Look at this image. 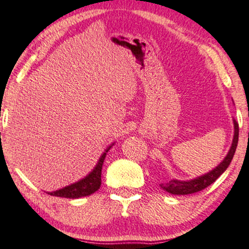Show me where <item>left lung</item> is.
Wrapping results in <instances>:
<instances>
[{"label":"left lung","mask_w":249,"mask_h":249,"mask_svg":"<svg viewBox=\"0 0 249 249\" xmlns=\"http://www.w3.org/2000/svg\"><path fill=\"white\" fill-rule=\"evenodd\" d=\"M233 124H234V136H233L232 145H231L229 153H227L226 157L223 160V162H220L215 166L214 169H212L211 171H209L205 175H201V176L194 178V179L190 180H178V179H171L168 183L160 184V188L165 190L166 192L171 195H190V194H196V192L201 191L209 185H211L212 183H214L218 179V177H220L221 174H224L225 170L229 168L230 163L232 162L233 156L235 154L236 145H238V140H239V124L233 120Z\"/></svg>","instance_id":"left-lung-1"}]
</instances>
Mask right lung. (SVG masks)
Wrapping results in <instances>:
<instances>
[{"label":"right lung","mask_w":249,"mask_h":249,"mask_svg":"<svg viewBox=\"0 0 249 249\" xmlns=\"http://www.w3.org/2000/svg\"><path fill=\"white\" fill-rule=\"evenodd\" d=\"M114 143L108 147L105 153L101 155L100 159H99L98 163L94 166L92 171L87 175L86 177L81 178L78 182L71 184V185H67L65 188L55 190V191L48 192V195L54 196V197H61V198H70V199H77V198L86 197L94 194L95 191H98L100 189L101 185V170H102V164H104L105 157L108 153Z\"/></svg>","instance_id":"obj_1"}]
</instances>
